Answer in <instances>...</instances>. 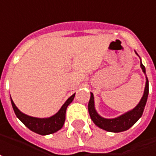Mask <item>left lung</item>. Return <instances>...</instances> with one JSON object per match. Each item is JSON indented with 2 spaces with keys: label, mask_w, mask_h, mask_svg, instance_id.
I'll list each match as a JSON object with an SVG mask.
<instances>
[{
  "label": "left lung",
  "mask_w": 156,
  "mask_h": 156,
  "mask_svg": "<svg viewBox=\"0 0 156 156\" xmlns=\"http://www.w3.org/2000/svg\"><path fill=\"white\" fill-rule=\"evenodd\" d=\"M142 69L144 73H145V67L144 64H140ZM148 94H149V80L146 76V85L145 89L143 98L139 102V104L134 108L133 110L129 112L126 113L121 116L115 118V119H105L101 117L95 110L94 108V98L93 94L91 93V98L88 103V112L90 117L92 121L95 123V125L98 126L102 129L108 131V132H113V133H120L123 132L126 130H128L133 126L138 121V119L142 116L144 109L145 107L147 98H148Z\"/></svg>",
  "instance_id": "1"
}]
</instances>
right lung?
<instances>
[{
	"label": "right lung",
	"instance_id": "right-lung-1",
	"mask_svg": "<svg viewBox=\"0 0 156 156\" xmlns=\"http://www.w3.org/2000/svg\"><path fill=\"white\" fill-rule=\"evenodd\" d=\"M75 95L76 93H74L71 97L68 98V100L64 103V105L59 109V111L56 115L50 118H45V119L26 115L19 111V109L16 107L12 98H11V102H12V105L16 116L18 117L29 129L41 135H47V134L54 133L63 127L64 121H65V113H66L68 105L73 101Z\"/></svg>",
	"mask_w": 156,
	"mask_h": 156
}]
</instances>
